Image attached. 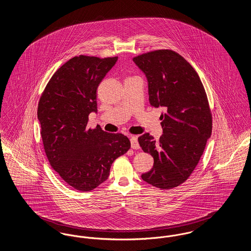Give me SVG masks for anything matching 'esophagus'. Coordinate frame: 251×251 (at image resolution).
<instances>
[{
    "mask_svg": "<svg viewBox=\"0 0 251 251\" xmlns=\"http://www.w3.org/2000/svg\"><path fill=\"white\" fill-rule=\"evenodd\" d=\"M131 149H133V150H138L140 148L138 140H137V136H131Z\"/></svg>",
    "mask_w": 251,
    "mask_h": 251,
    "instance_id": "obj_1",
    "label": "esophagus"
}]
</instances>
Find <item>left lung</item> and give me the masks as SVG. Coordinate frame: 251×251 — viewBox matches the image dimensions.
<instances>
[{
  "label": "left lung",
  "mask_w": 251,
  "mask_h": 251,
  "mask_svg": "<svg viewBox=\"0 0 251 251\" xmlns=\"http://www.w3.org/2000/svg\"><path fill=\"white\" fill-rule=\"evenodd\" d=\"M145 73L151 106L163 107L159 141L146 132L138 137L153 167L141 175L160 189L179 186L189 178L212 134V114L202 83L191 65L178 52L157 50L132 58Z\"/></svg>",
  "instance_id": "left-lung-1"
}]
</instances>
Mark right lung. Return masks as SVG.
I'll use <instances>...</instances> for the list:
<instances>
[{
	"label": "right lung",
	"mask_w": 251,
	"mask_h": 251,
	"mask_svg": "<svg viewBox=\"0 0 251 251\" xmlns=\"http://www.w3.org/2000/svg\"><path fill=\"white\" fill-rule=\"evenodd\" d=\"M118 56L79 55L66 62L46 85L37 107L44 150L51 167L69 185L89 192L106 180L113 162L131 142L122 133L86 129L97 113V89Z\"/></svg>",
	"instance_id": "add662e5"
}]
</instances>
